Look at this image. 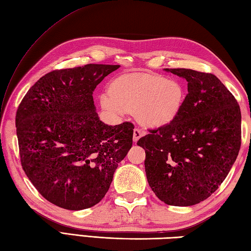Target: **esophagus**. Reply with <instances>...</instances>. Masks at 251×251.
Here are the masks:
<instances>
[{
  "label": "esophagus",
  "instance_id": "34e87169",
  "mask_svg": "<svg viewBox=\"0 0 251 251\" xmlns=\"http://www.w3.org/2000/svg\"><path fill=\"white\" fill-rule=\"evenodd\" d=\"M144 134H145L144 131H142V130L138 129V127H135V129L133 130V142L134 143H136V142H138Z\"/></svg>",
  "mask_w": 251,
  "mask_h": 251
}]
</instances>
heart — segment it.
<instances>
[{
  "label": "heart",
  "mask_w": 251,
  "mask_h": 251,
  "mask_svg": "<svg viewBox=\"0 0 251 251\" xmlns=\"http://www.w3.org/2000/svg\"><path fill=\"white\" fill-rule=\"evenodd\" d=\"M100 97L102 109L112 113H134L139 124L148 127L172 125L180 115L186 87L180 79L149 71H132L117 75Z\"/></svg>",
  "instance_id": "b5f03b06"
}]
</instances>
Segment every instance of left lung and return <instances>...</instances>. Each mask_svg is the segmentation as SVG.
Here are the masks:
<instances>
[{
  "mask_svg": "<svg viewBox=\"0 0 251 251\" xmlns=\"http://www.w3.org/2000/svg\"><path fill=\"white\" fill-rule=\"evenodd\" d=\"M165 71L188 82L181 112L136 144L145 150L146 178L156 197L168 205L190 206L207 199L228 175L242 144V113L215 75Z\"/></svg>",
  "mask_w": 251,
  "mask_h": 251,
  "instance_id": "obj_1",
  "label": "left lung"
}]
</instances>
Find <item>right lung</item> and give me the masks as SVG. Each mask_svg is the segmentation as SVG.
<instances>
[{
	"instance_id": "obj_1",
	"label": "right lung",
	"mask_w": 251,
	"mask_h": 251,
	"mask_svg": "<svg viewBox=\"0 0 251 251\" xmlns=\"http://www.w3.org/2000/svg\"><path fill=\"white\" fill-rule=\"evenodd\" d=\"M120 65L55 70L32 85L18 106L16 132L24 172L54 205L92 207L108 191L132 146L134 126L99 120L93 92Z\"/></svg>"
}]
</instances>
